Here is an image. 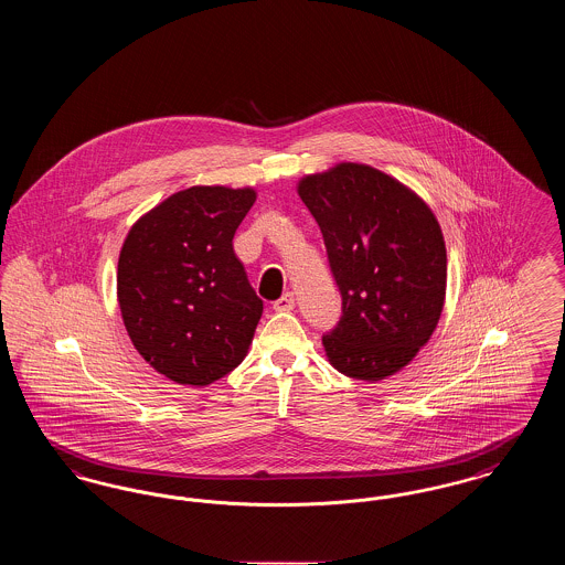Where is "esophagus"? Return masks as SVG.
Returning <instances> with one entry per match:
<instances>
[{
    "label": "esophagus",
    "mask_w": 565,
    "mask_h": 565,
    "mask_svg": "<svg viewBox=\"0 0 565 565\" xmlns=\"http://www.w3.org/2000/svg\"><path fill=\"white\" fill-rule=\"evenodd\" d=\"M295 305V295H292V292H286L281 298H277V300L273 302V309H275V311H292Z\"/></svg>",
    "instance_id": "34e87169"
}]
</instances>
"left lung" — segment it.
Wrapping results in <instances>:
<instances>
[{
    "label": "left lung",
    "instance_id": "1",
    "mask_svg": "<svg viewBox=\"0 0 565 565\" xmlns=\"http://www.w3.org/2000/svg\"><path fill=\"white\" fill-rule=\"evenodd\" d=\"M316 217L341 320L322 337L343 375L381 381L422 350L440 320L447 249L430 207L398 180L369 164L341 162L298 182Z\"/></svg>",
    "mask_w": 565,
    "mask_h": 565
}]
</instances>
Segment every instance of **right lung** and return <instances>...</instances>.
<instances>
[{"instance_id": "1", "label": "right lung", "mask_w": 565, "mask_h": 565, "mask_svg": "<svg viewBox=\"0 0 565 565\" xmlns=\"http://www.w3.org/2000/svg\"><path fill=\"white\" fill-rule=\"evenodd\" d=\"M252 189L192 186L141 215L118 258V305L135 350L182 385H210L242 364L263 300L233 237Z\"/></svg>"}]
</instances>
